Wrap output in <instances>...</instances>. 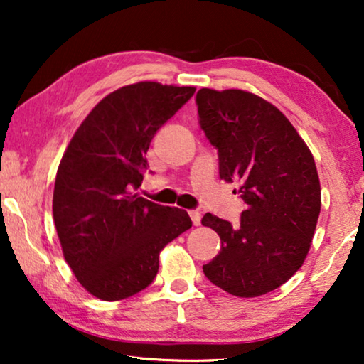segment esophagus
<instances>
[{
	"label": "esophagus",
	"instance_id": "1",
	"mask_svg": "<svg viewBox=\"0 0 364 364\" xmlns=\"http://www.w3.org/2000/svg\"><path fill=\"white\" fill-rule=\"evenodd\" d=\"M188 215H191L193 225H200V218H202V213L200 212H198V210H191V212H188Z\"/></svg>",
	"mask_w": 364,
	"mask_h": 364
}]
</instances>
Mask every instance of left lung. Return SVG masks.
I'll list each match as a JSON object with an SVG mask.
<instances>
[{"label":"left lung","mask_w":364,"mask_h":364,"mask_svg":"<svg viewBox=\"0 0 364 364\" xmlns=\"http://www.w3.org/2000/svg\"><path fill=\"white\" fill-rule=\"evenodd\" d=\"M200 127L218 149V171L245 200L240 225L205 213L222 248L203 273L230 295H265L305 262L321 208L315 159L280 109L242 89L197 92Z\"/></svg>","instance_id":"1"}]
</instances>
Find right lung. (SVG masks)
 Here are the masks:
<instances>
[{
    "instance_id": "add662e5",
    "label": "right lung",
    "mask_w": 364,
    "mask_h": 364,
    "mask_svg": "<svg viewBox=\"0 0 364 364\" xmlns=\"http://www.w3.org/2000/svg\"><path fill=\"white\" fill-rule=\"evenodd\" d=\"M196 87L141 81L99 101L59 162L53 217L64 260L99 300L149 287L162 248L192 227L188 213L136 192L151 141Z\"/></svg>"
}]
</instances>
